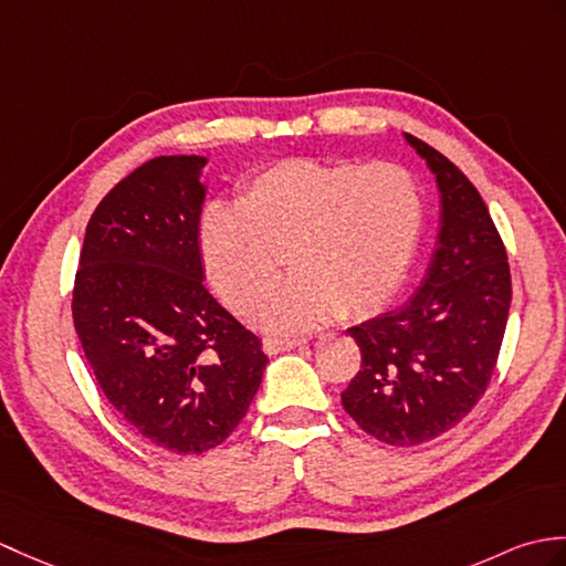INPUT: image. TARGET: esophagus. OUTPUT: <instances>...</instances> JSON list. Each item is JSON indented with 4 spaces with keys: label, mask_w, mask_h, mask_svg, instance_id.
Wrapping results in <instances>:
<instances>
[{
    "label": "esophagus",
    "mask_w": 566,
    "mask_h": 566,
    "mask_svg": "<svg viewBox=\"0 0 566 566\" xmlns=\"http://www.w3.org/2000/svg\"><path fill=\"white\" fill-rule=\"evenodd\" d=\"M306 339H282V337H265L262 339V349L268 354H282L289 349H296V347H304Z\"/></svg>",
    "instance_id": "esophagus-1"
}]
</instances>
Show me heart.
Listing matches in <instances>:
<instances>
[{
	"label": "heart",
	"instance_id": "b5f03b06",
	"mask_svg": "<svg viewBox=\"0 0 566 566\" xmlns=\"http://www.w3.org/2000/svg\"><path fill=\"white\" fill-rule=\"evenodd\" d=\"M424 190L400 164L286 159L241 186L239 202H209L197 221L207 280L235 313H251L284 265L286 280L258 321L294 333L386 306L412 268L424 231Z\"/></svg>",
	"mask_w": 566,
	"mask_h": 566
}]
</instances>
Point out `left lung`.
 Wrapping results in <instances>:
<instances>
[{
    "label": "left lung",
    "mask_w": 566,
    "mask_h": 566,
    "mask_svg": "<svg viewBox=\"0 0 566 566\" xmlns=\"http://www.w3.org/2000/svg\"><path fill=\"white\" fill-rule=\"evenodd\" d=\"M437 178V248L415 294L349 335L361 369L343 392L374 439L417 446L449 431L488 388L502 347L511 274L504 243L475 186L427 142L402 133Z\"/></svg>",
    "instance_id": "obj_1"
}]
</instances>
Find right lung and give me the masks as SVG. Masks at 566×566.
I'll return each mask as SVG.
<instances>
[{
	"label": "right lung",
	"instance_id": "add662e5",
	"mask_svg": "<svg viewBox=\"0 0 566 566\" xmlns=\"http://www.w3.org/2000/svg\"><path fill=\"white\" fill-rule=\"evenodd\" d=\"M207 156H159L103 197L86 227L72 315L105 398L144 439L214 449L260 388V339L207 292L197 251Z\"/></svg>",
	"mask_w": 566,
	"mask_h": 566
}]
</instances>
